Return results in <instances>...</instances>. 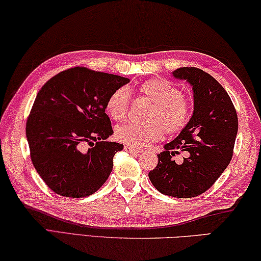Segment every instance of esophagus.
Segmentation results:
<instances>
[{
	"label": "esophagus",
	"mask_w": 261,
	"mask_h": 261,
	"mask_svg": "<svg viewBox=\"0 0 261 261\" xmlns=\"http://www.w3.org/2000/svg\"><path fill=\"white\" fill-rule=\"evenodd\" d=\"M124 150L130 154H139L140 153L139 149L134 148V147H131V146H124Z\"/></svg>",
	"instance_id": "34e87169"
}]
</instances>
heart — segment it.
<instances>
[{"label":"heart","mask_w":261,"mask_h":261,"mask_svg":"<svg viewBox=\"0 0 261 261\" xmlns=\"http://www.w3.org/2000/svg\"><path fill=\"white\" fill-rule=\"evenodd\" d=\"M140 96L153 102L146 123H127L115 130V138L125 145L145 148L159 140L163 129L169 135L181 131L191 118L189 99L164 80L153 79L140 85ZM130 92L126 88L115 90L108 98L106 112L113 121L123 122L129 114Z\"/></svg>","instance_id":"heart-1"}]
</instances>
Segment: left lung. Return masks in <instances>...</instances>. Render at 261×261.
Masks as SVG:
<instances>
[{
  "label": "left lung",
  "mask_w": 261,
  "mask_h": 261,
  "mask_svg": "<svg viewBox=\"0 0 261 261\" xmlns=\"http://www.w3.org/2000/svg\"><path fill=\"white\" fill-rule=\"evenodd\" d=\"M172 75L192 85L193 115L177 138L164 145L148 177L164 195L189 198L207 191L228 167L239 121L228 93L210 74L181 67ZM180 151L187 156L177 165L172 158Z\"/></svg>",
  "instance_id": "1"
}]
</instances>
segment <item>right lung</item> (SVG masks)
<instances>
[{"instance_id": "right-lung-1", "label": "right lung", "mask_w": 261, "mask_h": 261, "mask_svg": "<svg viewBox=\"0 0 261 261\" xmlns=\"http://www.w3.org/2000/svg\"><path fill=\"white\" fill-rule=\"evenodd\" d=\"M129 82L118 75L74 67L42 87L28 116L26 137L33 165L52 192L85 197L105 184L113 158L123 149L122 144L106 140L114 134L106 103Z\"/></svg>"}]
</instances>
